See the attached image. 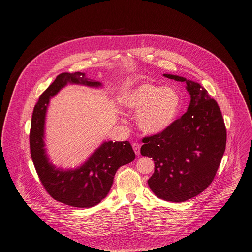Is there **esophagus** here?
<instances>
[{"label": "esophagus", "mask_w": 252, "mask_h": 252, "mask_svg": "<svg viewBox=\"0 0 252 252\" xmlns=\"http://www.w3.org/2000/svg\"><path fill=\"white\" fill-rule=\"evenodd\" d=\"M132 149H133L135 155H136V156H139V154H140V148H139V145H138L137 142H133V143H132Z\"/></svg>", "instance_id": "1"}]
</instances>
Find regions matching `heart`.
I'll list each match as a JSON object with an SVG mask.
<instances>
[{
	"label": "heart",
	"instance_id": "1",
	"mask_svg": "<svg viewBox=\"0 0 252 252\" xmlns=\"http://www.w3.org/2000/svg\"><path fill=\"white\" fill-rule=\"evenodd\" d=\"M127 110L137 113V126L146 133L156 134L167 128L181 110L182 99L172 88L142 84L122 96Z\"/></svg>",
	"mask_w": 252,
	"mask_h": 252
}]
</instances>
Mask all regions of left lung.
<instances>
[{
	"label": "left lung",
	"instance_id": "left-lung-1",
	"mask_svg": "<svg viewBox=\"0 0 252 252\" xmlns=\"http://www.w3.org/2000/svg\"><path fill=\"white\" fill-rule=\"evenodd\" d=\"M186 82L190 102L185 115L163 131L142 138L140 154L152 158L155 172L148 181L159 198L183 202L201 193L217 174L226 146V128L218 102L198 83Z\"/></svg>",
	"mask_w": 252,
	"mask_h": 252
}]
</instances>
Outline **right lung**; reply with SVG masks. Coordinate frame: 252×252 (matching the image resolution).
Listing matches in <instances>:
<instances>
[{
	"instance_id": "right-lung-1",
	"label": "right lung",
	"mask_w": 252,
	"mask_h": 252,
	"mask_svg": "<svg viewBox=\"0 0 252 252\" xmlns=\"http://www.w3.org/2000/svg\"><path fill=\"white\" fill-rule=\"evenodd\" d=\"M67 84L99 88L84 73H63L42 94L35 103L30 131L31 156L40 181L48 193L56 200L69 206L92 207L109 193L117 170L135 158L130 143L104 141L81 166L75 169L57 168L45 149V123L50 98Z\"/></svg>"
}]
</instances>
